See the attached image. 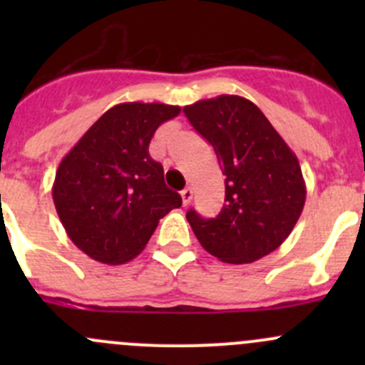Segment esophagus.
<instances>
[{"label":"esophagus","instance_id":"1","mask_svg":"<svg viewBox=\"0 0 365 365\" xmlns=\"http://www.w3.org/2000/svg\"><path fill=\"white\" fill-rule=\"evenodd\" d=\"M180 196H182V201H183V205H189L190 203V200H192V189H190V187H185V189L182 190V192H180Z\"/></svg>","mask_w":365,"mask_h":365}]
</instances>
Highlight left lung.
<instances>
[{
	"instance_id": "8db88e82",
	"label": "left lung",
	"mask_w": 365,
	"mask_h": 365,
	"mask_svg": "<svg viewBox=\"0 0 365 365\" xmlns=\"http://www.w3.org/2000/svg\"><path fill=\"white\" fill-rule=\"evenodd\" d=\"M183 113L215 150L226 176V200L215 219L187 212L194 235L217 259L244 264L279 247L295 227L305 203L300 164L256 104L219 95Z\"/></svg>"
}]
</instances>
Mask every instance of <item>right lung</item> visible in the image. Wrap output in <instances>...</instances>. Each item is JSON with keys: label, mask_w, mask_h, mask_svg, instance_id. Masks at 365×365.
<instances>
[{"label": "right lung", "mask_w": 365, "mask_h": 365, "mask_svg": "<svg viewBox=\"0 0 365 365\" xmlns=\"http://www.w3.org/2000/svg\"><path fill=\"white\" fill-rule=\"evenodd\" d=\"M178 106L125 102L91 125L63 157L53 185L58 217L70 240L104 264H121L148 244L165 213L182 206L164 183L148 146Z\"/></svg>", "instance_id": "right-lung-1"}]
</instances>
